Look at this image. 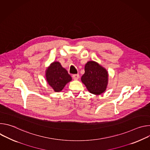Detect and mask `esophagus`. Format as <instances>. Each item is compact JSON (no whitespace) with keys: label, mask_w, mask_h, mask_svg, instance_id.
Returning a JSON list of instances; mask_svg holds the SVG:
<instances>
[{"label":"esophagus","mask_w":150,"mask_h":150,"mask_svg":"<svg viewBox=\"0 0 150 150\" xmlns=\"http://www.w3.org/2000/svg\"><path fill=\"white\" fill-rule=\"evenodd\" d=\"M72 78H73L74 79L76 80V79H79V74H74V75H72Z\"/></svg>","instance_id":"esophagus-1"}]
</instances>
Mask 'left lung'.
Segmentation results:
<instances>
[{
    "label": "left lung",
    "instance_id": "8db88e82",
    "mask_svg": "<svg viewBox=\"0 0 150 150\" xmlns=\"http://www.w3.org/2000/svg\"><path fill=\"white\" fill-rule=\"evenodd\" d=\"M81 81L90 93L99 95L106 90L108 73L97 62L90 61L85 66V73L81 77Z\"/></svg>",
    "mask_w": 150,
    "mask_h": 150
}]
</instances>
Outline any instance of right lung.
Returning a JSON list of instances; mask_svg holds the SVG:
<instances>
[{
	"mask_svg": "<svg viewBox=\"0 0 150 150\" xmlns=\"http://www.w3.org/2000/svg\"><path fill=\"white\" fill-rule=\"evenodd\" d=\"M46 79L48 83L56 92H59L72 78L58 62L52 63L46 70Z\"/></svg>",
	"mask_w": 150,
	"mask_h": 150,
	"instance_id": "1",
	"label": "right lung"
}]
</instances>
